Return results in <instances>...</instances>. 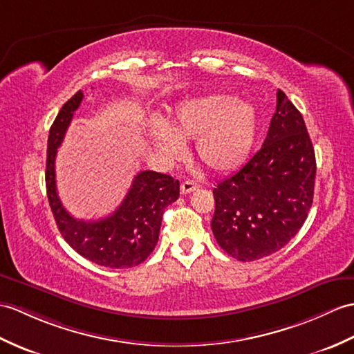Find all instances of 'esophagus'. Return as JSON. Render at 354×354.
<instances>
[{
  "label": "esophagus",
  "mask_w": 354,
  "mask_h": 354,
  "mask_svg": "<svg viewBox=\"0 0 354 354\" xmlns=\"http://www.w3.org/2000/svg\"><path fill=\"white\" fill-rule=\"evenodd\" d=\"M197 188H199V184L193 183V180H184V183L180 184V193L188 194V193L197 190Z\"/></svg>",
  "instance_id": "1"
}]
</instances>
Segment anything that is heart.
<instances>
[{
	"instance_id": "1",
	"label": "heart",
	"mask_w": 354,
	"mask_h": 354,
	"mask_svg": "<svg viewBox=\"0 0 354 354\" xmlns=\"http://www.w3.org/2000/svg\"><path fill=\"white\" fill-rule=\"evenodd\" d=\"M149 136L166 160L183 153V138H194V153L209 170L227 174L249 158L258 136L254 106L229 95H208L176 106L169 125L153 119Z\"/></svg>"
}]
</instances>
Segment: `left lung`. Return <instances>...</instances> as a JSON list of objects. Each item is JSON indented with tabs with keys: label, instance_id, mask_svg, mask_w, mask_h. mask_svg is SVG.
I'll use <instances>...</instances> for the list:
<instances>
[{
	"label": "left lung",
	"instance_id": "1",
	"mask_svg": "<svg viewBox=\"0 0 354 354\" xmlns=\"http://www.w3.org/2000/svg\"><path fill=\"white\" fill-rule=\"evenodd\" d=\"M315 152L305 120L282 90L261 149L212 190L211 229L238 261L281 250L300 231L312 207Z\"/></svg>",
	"mask_w": 354,
	"mask_h": 354
}]
</instances>
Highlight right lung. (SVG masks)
I'll list each match as a JSON object with an SVG mask.
<instances>
[{
    "label": "right lung",
    "mask_w": 354,
    "mask_h": 354,
    "mask_svg": "<svg viewBox=\"0 0 354 354\" xmlns=\"http://www.w3.org/2000/svg\"><path fill=\"white\" fill-rule=\"evenodd\" d=\"M83 97L81 90L73 95L49 129L45 171L49 207L62 236L81 257L109 268L136 267L157 245L162 212L179 197V180L157 171H140L113 214L95 221L72 217L57 194L55 155Z\"/></svg>",
    "instance_id": "add662e5"
}]
</instances>
